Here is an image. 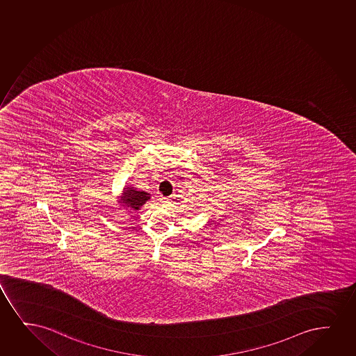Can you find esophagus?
<instances>
[{"label":"esophagus","instance_id":"esophagus-1","mask_svg":"<svg viewBox=\"0 0 356 356\" xmlns=\"http://www.w3.org/2000/svg\"><path fill=\"white\" fill-rule=\"evenodd\" d=\"M172 200L170 197H162L161 204L163 207H170L171 206Z\"/></svg>","mask_w":356,"mask_h":356}]
</instances>
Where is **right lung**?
<instances>
[{"instance_id":"right-lung-1","label":"right lung","mask_w":356,"mask_h":356,"mask_svg":"<svg viewBox=\"0 0 356 356\" xmlns=\"http://www.w3.org/2000/svg\"><path fill=\"white\" fill-rule=\"evenodd\" d=\"M147 200H149L147 193L137 191V190L131 189V188H127L122 197V203L127 206V208L136 209V211L140 209V207H142L144 203L147 202Z\"/></svg>"}]
</instances>
